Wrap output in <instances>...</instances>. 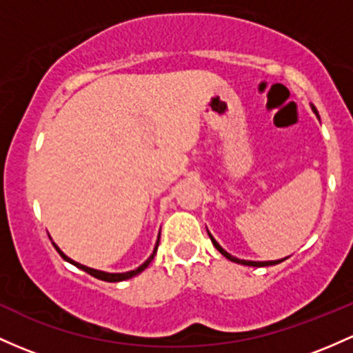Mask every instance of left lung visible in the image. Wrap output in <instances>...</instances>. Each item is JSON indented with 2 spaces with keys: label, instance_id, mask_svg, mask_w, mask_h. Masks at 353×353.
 <instances>
[{
  "label": "left lung",
  "instance_id": "left-lung-1",
  "mask_svg": "<svg viewBox=\"0 0 353 353\" xmlns=\"http://www.w3.org/2000/svg\"><path fill=\"white\" fill-rule=\"evenodd\" d=\"M313 111H314V114L318 116L316 109L313 108ZM208 236H210V234H208ZM210 241H212V244L215 245V249H217V251L222 254V256H225L227 259H229V261H232V263H237V264H244V266H254V268H263V266H274V264H278V263H281V261H284V259H279V261H263V263H261V261H242V259H237V257L230 256L229 252H225V251H223V249L221 248V245L217 244V241H215V239L212 237V236H210Z\"/></svg>",
  "mask_w": 353,
  "mask_h": 353
}]
</instances>
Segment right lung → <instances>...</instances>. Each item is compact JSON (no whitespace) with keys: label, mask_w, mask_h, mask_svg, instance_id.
<instances>
[{"label":"right lung","mask_w":353,"mask_h":353,"mask_svg":"<svg viewBox=\"0 0 353 353\" xmlns=\"http://www.w3.org/2000/svg\"><path fill=\"white\" fill-rule=\"evenodd\" d=\"M158 242H160V239H158ZM158 242H157V248H154L153 254H151V256L148 257V261H146L145 264H141V266H139L138 269H134V271H130V272H117V274H114V272H104V271H97V269H92V268L82 266V264L75 263V261H72L70 257H67L65 254H63L62 251H60V249L57 248L55 244H54V245H55L57 252H59L60 256L63 257V259H65V261H69L70 264H74V266H77L79 269H82V271H85L87 274L94 276V278H97V279H102V281H108V283H117V281H124V279H130V278H132V276H136V274H139V272H141V271H145V269H146L148 266H150V263H151V261H153L154 254H157V249H158Z\"/></svg>","instance_id":"add662e5"}]
</instances>
